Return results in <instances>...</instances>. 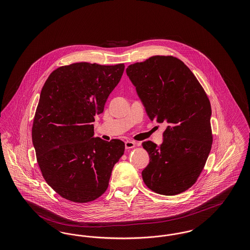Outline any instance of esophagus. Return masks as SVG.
I'll list each match as a JSON object with an SVG mask.
<instances>
[{
    "mask_svg": "<svg viewBox=\"0 0 250 250\" xmlns=\"http://www.w3.org/2000/svg\"><path fill=\"white\" fill-rule=\"evenodd\" d=\"M125 149H132L136 146V143L132 142V141H126L125 143Z\"/></svg>",
    "mask_w": 250,
    "mask_h": 250,
    "instance_id": "obj_1",
    "label": "esophagus"
}]
</instances>
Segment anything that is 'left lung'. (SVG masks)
I'll return each mask as SVG.
<instances>
[{
	"label": "left lung",
	"instance_id": "obj_1",
	"mask_svg": "<svg viewBox=\"0 0 250 250\" xmlns=\"http://www.w3.org/2000/svg\"><path fill=\"white\" fill-rule=\"evenodd\" d=\"M126 74L148 117L167 125L159 146L143 143L150 156L143 182L166 196L188 190L200 176L213 143L208 96L190 69L173 56L133 63Z\"/></svg>",
	"mask_w": 250,
	"mask_h": 250
}]
</instances>
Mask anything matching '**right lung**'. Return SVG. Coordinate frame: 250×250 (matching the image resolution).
Here are the masks:
<instances>
[{"mask_svg":"<svg viewBox=\"0 0 250 250\" xmlns=\"http://www.w3.org/2000/svg\"><path fill=\"white\" fill-rule=\"evenodd\" d=\"M124 70V63L76 62L52 72L42 88L32 128L36 159L48 186L68 201L99 198L124 155L125 143L94 138L93 125Z\"/></svg>","mask_w":250,"mask_h":250,"instance_id":"obj_1","label":"right lung"}]
</instances>
